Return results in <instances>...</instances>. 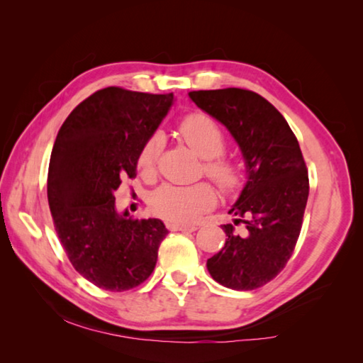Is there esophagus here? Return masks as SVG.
I'll return each mask as SVG.
<instances>
[{
  "mask_svg": "<svg viewBox=\"0 0 363 363\" xmlns=\"http://www.w3.org/2000/svg\"><path fill=\"white\" fill-rule=\"evenodd\" d=\"M167 227L173 232H177V230L179 232H195L196 230L195 225H184V224H174V223H168Z\"/></svg>",
  "mask_w": 363,
  "mask_h": 363,
  "instance_id": "esophagus-1",
  "label": "esophagus"
}]
</instances>
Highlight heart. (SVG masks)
I'll return each instance as SVG.
<instances>
[{"label": "heart", "instance_id": "1", "mask_svg": "<svg viewBox=\"0 0 363 363\" xmlns=\"http://www.w3.org/2000/svg\"><path fill=\"white\" fill-rule=\"evenodd\" d=\"M179 131L182 139L196 155L205 160V173L218 186L232 192L242 184V169L233 160L223 155L225 138L220 128L206 113H190L181 121ZM164 147V134L152 133L145 140L138 157V168L144 176L155 173L160 153ZM216 203V194L205 182L195 186H164L153 190L149 205L152 211L164 220L174 224H189L200 218Z\"/></svg>", "mask_w": 363, "mask_h": 363}]
</instances>
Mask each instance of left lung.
I'll list each match as a JSON object with an SVG mask.
<instances>
[{
  "label": "left lung",
  "instance_id": "obj_1",
  "mask_svg": "<svg viewBox=\"0 0 363 363\" xmlns=\"http://www.w3.org/2000/svg\"><path fill=\"white\" fill-rule=\"evenodd\" d=\"M195 106L229 130L247 168L232 213L220 225L225 245L206 261L223 286L248 291L277 277L296 247L309 196V176L298 139L277 108L248 89L192 91ZM244 229L235 230V225Z\"/></svg>",
  "mask_w": 363,
  "mask_h": 363
}]
</instances>
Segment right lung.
Returning <instances> with one entry per match:
<instances>
[{
  "label": "right lung",
  "instance_id": "obj_1",
  "mask_svg": "<svg viewBox=\"0 0 363 363\" xmlns=\"http://www.w3.org/2000/svg\"><path fill=\"white\" fill-rule=\"evenodd\" d=\"M173 101L110 86L78 104L57 133L48 171L54 227L72 266L102 290L126 291L149 279L168 235L160 219L116 211L113 192L136 177L139 152Z\"/></svg>",
  "mask_w": 363,
  "mask_h": 363
}]
</instances>
